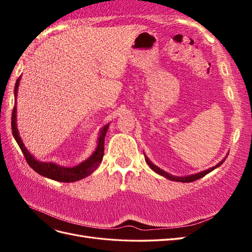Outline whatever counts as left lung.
Returning <instances> with one entry per match:
<instances>
[{"instance_id":"left-lung-1","label":"left lung","mask_w":252,"mask_h":252,"mask_svg":"<svg viewBox=\"0 0 252 252\" xmlns=\"http://www.w3.org/2000/svg\"><path fill=\"white\" fill-rule=\"evenodd\" d=\"M144 156H145V154H144ZM226 158H227V156L222 159V161H220L219 164H217L216 166H213V167H211V168H209V169H206V170H204V171H201V172H197V173H194V174H190V175H186V177H177V175H172V174H169L168 172H166V171H164L163 169H161V168H158V167L157 166V165H155L154 163H152L150 159L145 156V161L147 162V164H148V166L150 167V168L154 170L155 172H157L158 174H159V175H163V177H165L166 179H168V180H170V181H174V182H182V183H190V182H193V181H196V180H199V179H201V178H203V177H205L206 174H208L209 172H211L212 170H215L216 168H218V167H220V165H222L224 162H225V159H226Z\"/></svg>"}]
</instances>
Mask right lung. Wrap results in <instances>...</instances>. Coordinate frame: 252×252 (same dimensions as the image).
<instances>
[{
  "label": "right lung",
  "instance_id": "obj_1",
  "mask_svg": "<svg viewBox=\"0 0 252 252\" xmlns=\"http://www.w3.org/2000/svg\"><path fill=\"white\" fill-rule=\"evenodd\" d=\"M21 77L16 82V86H14V107L12 110V116H11V128H12V134L14 140L17 141L18 145L20 146L23 155H24L28 165L32 167V168L36 171L39 174L43 175L45 178H48L51 180H55L58 182H64V183H71L75 181H80L84 178L88 177L91 173H93L98 165L101 164L103 156H104V141H105V135L106 132L108 130L109 124L105 125L100 131V135L97 138V146L94 154L91 155L86 161L82 162L78 166L74 167H64L60 166L56 163L52 162H41L39 159H36L32 152H29L27 148L25 147L24 143H23L19 130L17 126V95H18V88L20 84Z\"/></svg>",
  "mask_w": 252,
  "mask_h": 252
}]
</instances>
